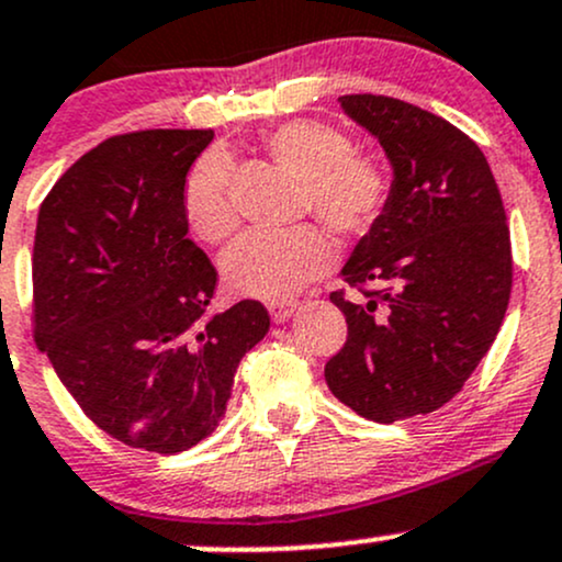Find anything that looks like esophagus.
<instances>
[{"instance_id":"34e87169","label":"esophagus","mask_w":562,"mask_h":562,"mask_svg":"<svg viewBox=\"0 0 562 562\" xmlns=\"http://www.w3.org/2000/svg\"><path fill=\"white\" fill-rule=\"evenodd\" d=\"M267 310L274 323H285L295 310V301H271V304H267Z\"/></svg>"}]
</instances>
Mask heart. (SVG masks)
I'll return each mask as SVG.
<instances>
[{
    "label": "heart",
    "instance_id": "heart-1",
    "mask_svg": "<svg viewBox=\"0 0 562 562\" xmlns=\"http://www.w3.org/2000/svg\"><path fill=\"white\" fill-rule=\"evenodd\" d=\"M263 151L301 178V213H314L341 239H362L384 221L392 172L381 159L355 151V140L319 120H291L263 135ZM183 215L205 243H224L237 226L232 162L207 151L183 178ZM333 263V245L314 224L285 232H248L221 258L226 285L248 299H288Z\"/></svg>",
    "mask_w": 562,
    "mask_h": 562
}]
</instances>
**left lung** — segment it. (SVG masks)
Segmentation results:
<instances>
[{"label":"left lung","mask_w":562,"mask_h":562,"mask_svg":"<svg viewBox=\"0 0 562 562\" xmlns=\"http://www.w3.org/2000/svg\"><path fill=\"white\" fill-rule=\"evenodd\" d=\"M394 168L384 221L357 243L330 301L347 344L325 362L330 392L379 424L451 403L491 349L512 293V243L485 154L413 103L373 92L338 98Z\"/></svg>","instance_id":"1"}]
</instances>
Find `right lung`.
<instances>
[{
	"instance_id": "1",
	"label": "right lung",
	"mask_w": 562,
	"mask_h": 562,
	"mask_svg": "<svg viewBox=\"0 0 562 562\" xmlns=\"http://www.w3.org/2000/svg\"><path fill=\"white\" fill-rule=\"evenodd\" d=\"M213 131L111 135L55 181L36 218L34 341L95 427L181 453L218 427L261 301L207 314L218 271L187 239L183 178Z\"/></svg>"
}]
</instances>
